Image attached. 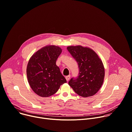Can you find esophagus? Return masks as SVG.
Masks as SVG:
<instances>
[{
	"instance_id": "obj_1",
	"label": "esophagus",
	"mask_w": 132,
	"mask_h": 132,
	"mask_svg": "<svg viewBox=\"0 0 132 132\" xmlns=\"http://www.w3.org/2000/svg\"><path fill=\"white\" fill-rule=\"evenodd\" d=\"M70 78V75H68V76H65V79H66V80H67V81H68V80H69Z\"/></svg>"
}]
</instances>
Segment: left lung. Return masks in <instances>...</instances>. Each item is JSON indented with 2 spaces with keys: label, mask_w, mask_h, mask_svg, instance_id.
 <instances>
[{
  "label": "left lung",
  "mask_w": 132,
  "mask_h": 132,
  "mask_svg": "<svg viewBox=\"0 0 132 132\" xmlns=\"http://www.w3.org/2000/svg\"><path fill=\"white\" fill-rule=\"evenodd\" d=\"M68 51L78 63L79 75L72 78L69 85L83 97L95 94L102 87L105 76V68L102 60L91 48L81 45L69 46Z\"/></svg>",
  "instance_id": "left-lung-1"
}]
</instances>
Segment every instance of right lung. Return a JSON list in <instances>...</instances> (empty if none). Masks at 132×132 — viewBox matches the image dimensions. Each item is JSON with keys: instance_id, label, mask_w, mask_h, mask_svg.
<instances>
[{"instance_id": "add662e5", "label": "right lung", "mask_w": 132, "mask_h": 132, "mask_svg": "<svg viewBox=\"0 0 132 132\" xmlns=\"http://www.w3.org/2000/svg\"><path fill=\"white\" fill-rule=\"evenodd\" d=\"M61 52L60 47L49 45L41 48L30 57L27 66V76L31 88L37 95L50 96L67 82L56 63Z\"/></svg>"}]
</instances>
